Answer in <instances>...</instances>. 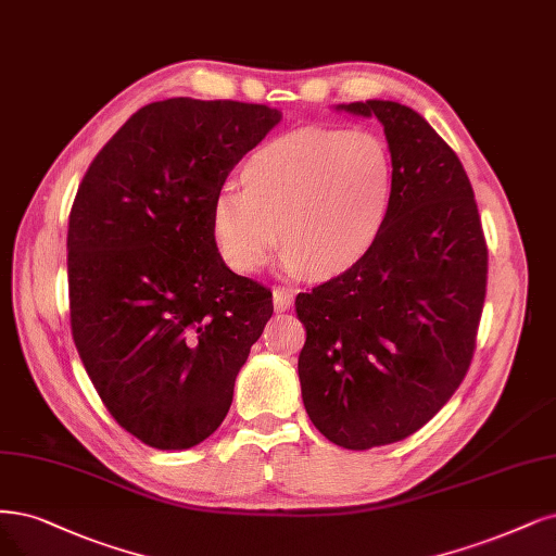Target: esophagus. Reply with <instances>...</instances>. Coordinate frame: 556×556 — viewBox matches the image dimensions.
<instances>
[{
	"mask_svg": "<svg viewBox=\"0 0 556 556\" xmlns=\"http://www.w3.org/2000/svg\"><path fill=\"white\" fill-rule=\"evenodd\" d=\"M294 303V294L287 287H274V308L276 311H290V305Z\"/></svg>",
	"mask_w": 556,
	"mask_h": 556,
	"instance_id": "1",
	"label": "esophagus"
}]
</instances>
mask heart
<instances>
[{
  "label": "heart",
  "instance_id": "1",
  "mask_svg": "<svg viewBox=\"0 0 556 556\" xmlns=\"http://www.w3.org/2000/svg\"><path fill=\"white\" fill-rule=\"evenodd\" d=\"M241 186L218 190L208 206L220 260L253 274L280 241L285 274L324 282L352 271L384 232L393 161L372 130L305 126L257 147Z\"/></svg>",
  "mask_w": 556,
  "mask_h": 556
}]
</instances>
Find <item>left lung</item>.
I'll return each mask as SVG.
<instances>
[{
  "label": "left lung",
  "instance_id": "8db88e82",
  "mask_svg": "<svg viewBox=\"0 0 556 556\" xmlns=\"http://www.w3.org/2000/svg\"><path fill=\"white\" fill-rule=\"evenodd\" d=\"M384 126L393 200L352 271L296 296L303 407L329 442L366 451L424 428L473 356L488 248L467 172L437 130L395 101L342 103Z\"/></svg>",
  "mask_w": 556,
  "mask_h": 556
}]
</instances>
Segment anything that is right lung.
<instances>
[{
    "instance_id": "1",
    "label": "right lung",
    "mask_w": 556,
    "mask_h": 556,
    "mask_svg": "<svg viewBox=\"0 0 556 556\" xmlns=\"http://www.w3.org/2000/svg\"><path fill=\"white\" fill-rule=\"evenodd\" d=\"M282 112L237 101L144 105L87 169L68 216L71 329L93 389L147 446H198L227 416L235 379L274 313L237 276L208 206Z\"/></svg>"
}]
</instances>
